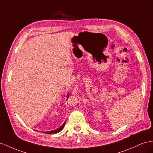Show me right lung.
Listing matches in <instances>:
<instances>
[{
    "label": "right lung",
    "instance_id": "1",
    "mask_svg": "<svg viewBox=\"0 0 153 153\" xmlns=\"http://www.w3.org/2000/svg\"><path fill=\"white\" fill-rule=\"evenodd\" d=\"M68 97H69V94H67V100H68ZM65 123H66V121L65 122V123H63V124L62 126H61L60 127H59V128H58V129H54V130H52V131H45H45H44V132L42 131V132H43V133H45L46 134H53V133H58V132L61 131H62V130L63 129Z\"/></svg>",
    "mask_w": 153,
    "mask_h": 153
}]
</instances>
